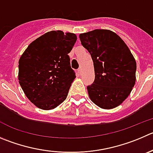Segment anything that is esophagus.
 Returning a JSON list of instances; mask_svg holds the SVG:
<instances>
[{"instance_id": "1", "label": "esophagus", "mask_w": 153, "mask_h": 153, "mask_svg": "<svg viewBox=\"0 0 153 153\" xmlns=\"http://www.w3.org/2000/svg\"><path fill=\"white\" fill-rule=\"evenodd\" d=\"M77 72H78V74H82V68H79V69L77 70Z\"/></svg>"}]
</instances>
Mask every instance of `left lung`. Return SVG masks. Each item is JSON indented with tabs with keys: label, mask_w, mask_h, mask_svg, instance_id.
I'll list each match as a JSON object with an SVG mask.
<instances>
[{
	"label": "left lung",
	"mask_w": 153,
	"mask_h": 153,
	"mask_svg": "<svg viewBox=\"0 0 153 153\" xmlns=\"http://www.w3.org/2000/svg\"><path fill=\"white\" fill-rule=\"evenodd\" d=\"M79 39L94 64L95 78L87 87L90 99L102 109L118 107L136 82L137 64L130 49L119 35L107 29L80 34Z\"/></svg>",
	"instance_id": "left-lung-1"
}]
</instances>
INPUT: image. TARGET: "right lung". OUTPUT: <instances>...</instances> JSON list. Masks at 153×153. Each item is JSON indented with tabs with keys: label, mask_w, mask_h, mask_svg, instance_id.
Masks as SVG:
<instances>
[{
	"label": "right lung",
	"mask_w": 153,
	"mask_h": 153,
	"mask_svg": "<svg viewBox=\"0 0 153 153\" xmlns=\"http://www.w3.org/2000/svg\"><path fill=\"white\" fill-rule=\"evenodd\" d=\"M77 37L73 33L51 30L30 43L19 61V82L29 101L49 110L67 98L75 73L70 53Z\"/></svg>",
	"instance_id": "add662e5"
}]
</instances>
